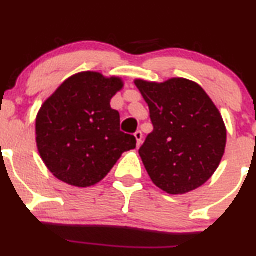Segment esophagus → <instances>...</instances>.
I'll return each mask as SVG.
<instances>
[{"mask_svg":"<svg viewBox=\"0 0 256 256\" xmlns=\"http://www.w3.org/2000/svg\"><path fill=\"white\" fill-rule=\"evenodd\" d=\"M134 137H136L137 140V146H140L142 140H143V134H142V131H137L136 134H134Z\"/></svg>","mask_w":256,"mask_h":256,"instance_id":"34e87169","label":"esophagus"}]
</instances>
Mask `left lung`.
<instances>
[{
  "mask_svg": "<svg viewBox=\"0 0 256 256\" xmlns=\"http://www.w3.org/2000/svg\"><path fill=\"white\" fill-rule=\"evenodd\" d=\"M134 83L154 126L140 149L150 178L169 194L198 188L216 172L226 150L220 110L204 89L188 80Z\"/></svg>",
  "mask_w": 256,
  "mask_h": 256,
  "instance_id": "left-lung-1",
  "label": "left lung"
}]
</instances>
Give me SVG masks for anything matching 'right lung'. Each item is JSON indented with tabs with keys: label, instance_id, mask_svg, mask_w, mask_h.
I'll use <instances>...</instances> for the list:
<instances>
[{
	"label": "right lung",
	"instance_id": "right-lung-1",
	"mask_svg": "<svg viewBox=\"0 0 256 256\" xmlns=\"http://www.w3.org/2000/svg\"><path fill=\"white\" fill-rule=\"evenodd\" d=\"M122 88L118 78L80 72L45 101L36 120V146L48 170L63 182L89 187L110 173L136 138L120 131L119 112L110 108Z\"/></svg>",
	"mask_w": 256,
	"mask_h": 256
}]
</instances>
